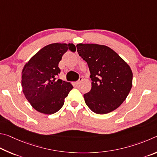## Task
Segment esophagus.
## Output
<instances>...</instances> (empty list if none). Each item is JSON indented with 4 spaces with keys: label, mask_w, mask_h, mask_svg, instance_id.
Returning a JSON list of instances; mask_svg holds the SVG:
<instances>
[{
    "label": "esophagus",
    "mask_w": 157,
    "mask_h": 157,
    "mask_svg": "<svg viewBox=\"0 0 157 157\" xmlns=\"http://www.w3.org/2000/svg\"><path fill=\"white\" fill-rule=\"evenodd\" d=\"M82 81H83V78H82V77H79L78 80L76 82V83H76V85H78L79 83H81V82Z\"/></svg>",
    "instance_id": "esophagus-1"
}]
</instances>
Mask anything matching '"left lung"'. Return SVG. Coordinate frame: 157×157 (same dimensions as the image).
<instances>
[{
	"label": "left lung",
	"mask_w": 157,
	"mask_h": 157,
	"mask_svg": "<svg viewBox=\"0 0 157 157\" xmlns=\"http://www.w3.org/2000/svg\"><path fill=\"white\" fill-rule=\"evenodd\" d=\"M79 56L90 71L92 88L83 95L87 107L96 114H105L119 108L132 86V71L113 49L97 44L76 45Z\"/></svg>",
	"instance_id": "obj_1"
}]
</instances>
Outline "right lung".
Returning <instances> with one entry per match:
<instances>
[{"instance_id": "1", "label": "right lung", "mask_w": 157, "mask_h": 157, "mask_svg": "<svg viewBox=\"0 0 157 157\" xmlns=\"http://www.w3.org/2000/svg\"><path fill=\"white\" fill-rule=\"evenodd\" d=\"M67 50L76 51L74 44L52 43L44 47L25 65L21 86L27 100L36 110L54 114L62 108L73 88L70 83L57 79L59 63Z\"/></svg>"}]
</instances>
